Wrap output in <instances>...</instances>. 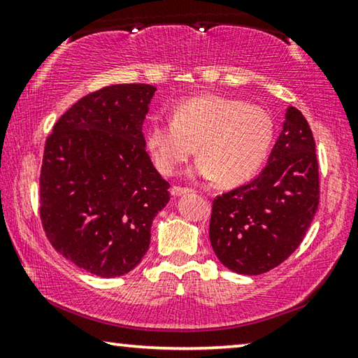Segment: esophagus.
I'll return each mask as SVG.
<instances>
[{
  "label": "esophagus",
  "instance_id": "1",
  "mask_svg": "<svg viewBox=\"0 0 358 358\" xmlns=\"http://www.w3.org/2000/svg\"><path fill=\"white\" fill-rule=\"evenodd\" d=\"M191 189H187V187H180V186H173L171 189V194L173 197H180V196H185V194H189Z\"/></svg>",
  "mask_w": 358,
  "mask_h": 358
}]
</instances>
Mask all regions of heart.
<instances>
[{
	"label": "heart",
	"mask_w": 358,
	"mask_h": 358,
	"mask_svg": "<svg viewBox=\"0 0 358 358\" xmlns=\"http://www.w3.org/2000/svg\"><path fill=\"white\" fill-rule=\"evenodd\" d=\"M275 121L262 106L220 94H199L180 101L172 121L155 117L145 143L156 167L173 173L196 153V177L237 186L251 180L270 155Z\"/></svg>",
	"instance_id": "1"
}]
</instances>
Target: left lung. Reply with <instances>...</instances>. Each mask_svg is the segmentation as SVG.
<instances>
[{"label":"left lung","mask_w":358,"mask_h":358,"mask_svg":"<svg viewBox=\"0 0 358 358\" xmlns=\"http://www.w3.org/2000/svg\"><path fill=\"white\" fill-rule=\"evenodd\" d=\"M317 205L316 143L303 113L289 107L259 177L215 199L210 241L216 257L235 273H266L299 248Z\"/></svg>","instance_id":"obj_1"}]
</instances>
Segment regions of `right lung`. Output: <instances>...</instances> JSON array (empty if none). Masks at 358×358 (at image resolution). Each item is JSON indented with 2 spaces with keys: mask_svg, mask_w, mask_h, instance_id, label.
Returning <instances> with one entry per match:
<instances>
[{
  "mask_svg": "<svg viewBox=\"0 0 358 358\" xmlns=\"http://www.w3.org/2000/svg\"><path fill=\"white\" fill-rule=\"evenodd\" d=\"M156 87L118 83L77 101L53 126L41 169V220L52 246L101 278L129 273L171 201L142 134Z\"/></svg>",
  "mask_w": 358,
  "mask_h": 358,
  "instance_id": "right-lung-1",
  "label": "right lung"
}]
</instances>
